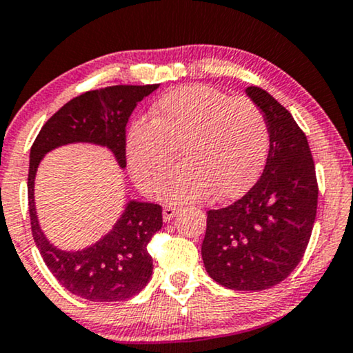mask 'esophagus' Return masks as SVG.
Instances as JSON below:
<instances>
[{
	"label": "esophagus",
	"instance_id": "1",
	"mask_svg": "<svg viewBox=\"0 0 353 353\" xmlns=\"http://www.w3.org/2000/svg\"><path fill=\"white\" fill-rule=\"evenodd\" d=\"M177 212H179V208L171 207V205H166V207L163 208V218H164V221H171L172 218H174V215H176Z\"/></svg>",
	"mask_w": 353,
	"mask_h": 353
}]
</instances>
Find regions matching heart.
<instances>
[{"label": "heart", "mask_w": 353, "mask_h": 353, "mask_svg": "<svg viewBox=\"0 0 353 353\" xmlns=\"http://www.w3.org/2000/svg\"><path fill=\"white\" fill-rule=\"evenodd\" d=\"M265 115L248 97H230L220 89L192 84L163 94L151 107V120H135L125 151L133 181L146 194H158L175 161L163 195L172 202L236 199L261 176L269 153Z\"/></svg>", "instance_id": "b5f03b06"}]
</instances>
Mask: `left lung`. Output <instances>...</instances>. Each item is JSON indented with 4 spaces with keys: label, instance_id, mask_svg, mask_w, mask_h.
I'll list each match as a JSON object with an SVG mask.
<instances>
[{
    "label": "left lung",
    "instance_id": "1",
    "mask_svg": "<svg viewBox=\"0 0 353 353\" xmlns=\"http://www.w3.org/2000/svg\"><path fill=\"white\" fill-rule=\"evenodd\" d=\"M246 94L265 115L270 145L251 190L230 207L208 210L202 259L208 275L231 290L259 292L295 270L310 243L318 182L306 135L269 92Z\"/></svg>",
    "mask_w": 353,
    "mask_h": 353
}]
</instances>
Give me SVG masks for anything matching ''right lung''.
<instances>
[{
	"label": "right lung",
	"mask_w": 353,
	"mask_h": 353,
	"mask_svg": "<svg viewBox=\"0 0 353 353\" xmlns=\"http://www.w3.org/2000/svg\"><path fill=\"white\" fill-rule=\"evenodd\" d=\"M159 84H117L84 92L47 120L35 138L29 156V213L32 236L40 256L60 285L89 301H122L135 296L148 285L153 259L148 254L151 236L163 226L158 203L128 199L112 230L99 241L78 251L53 246L40 228L34 200L35 174L43 156L73 143L107 148L120 168L125 161V128L138 102Z\"/></svg>",
	"instance_id": "obj_1"
}]
</instances>
